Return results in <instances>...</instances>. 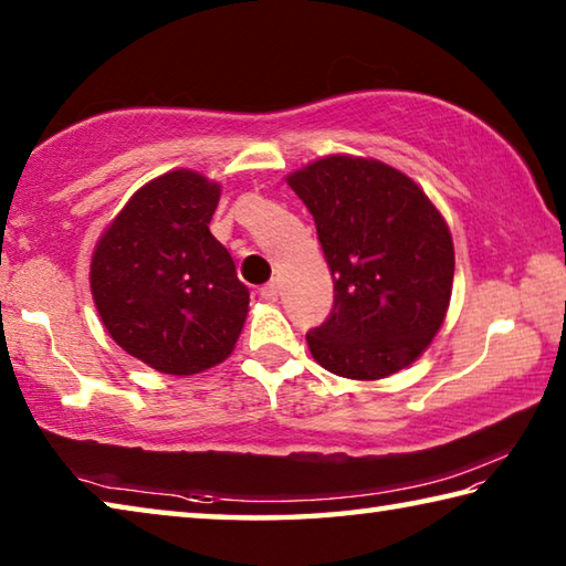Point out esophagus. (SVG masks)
<instances>
[{
	"label": "esophagus",
	"mask_w": 566,
	"mask_h": 566,
	"mask_svg": "<svg viewBox=\"0 0 566 566\" xmlns=\"http://www.w3.org/2000/svg\"><path fill=\"white\" fill-rule=\"evenodd\" d=\"M260 294H262V300H266V302H276V300H280V284L272 280L270 284L262 286Z\"/></svg>",
	"instance_id": "obj_1"
}]
</instances>
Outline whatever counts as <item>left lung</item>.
<instances>
[{"instance_id":"8db88e82","label":"left lung","mask_w":566,"mask_h":566,"mask_svg":"<svg viewBox=\"0 0 566 566\" xmlns=\"http://www.w3.org/2000/svg\"><path fill=\"white\" fill-rule=\"evenodd\" d=\"M314 217L334 280L312 357L332 375L381 379L409 367L447 317L454 244L444 217L399 169L332 155L286 177Z\"/></svg>"}]
</instances>
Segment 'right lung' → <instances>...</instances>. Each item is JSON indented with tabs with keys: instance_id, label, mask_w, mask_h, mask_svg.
Here are the masks:
<instances>
[{
	"instance_id": "add662e5",
	"label": "right lung",
	"mask_w": 566,
	"mask_h": 566,
	"mask_svg": "<svg viewBox=\"0 0 566 566\" xmlns=\"http://www.w3.org/2000/svg\"><path fill=\"white\" fill-rule=\"evenodd\" d=\"M219 195L199 171H167L134 191L92 254L102 324L161 375L189 377L224 361L244 327L249 290L209 232Z\"/></svg>"
}]
</instances>
